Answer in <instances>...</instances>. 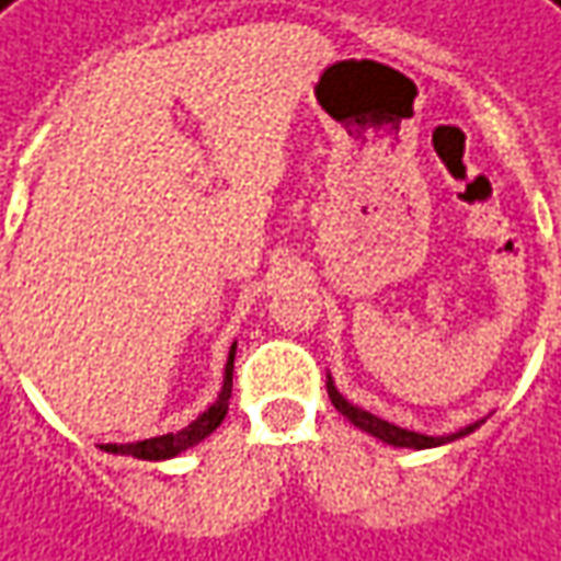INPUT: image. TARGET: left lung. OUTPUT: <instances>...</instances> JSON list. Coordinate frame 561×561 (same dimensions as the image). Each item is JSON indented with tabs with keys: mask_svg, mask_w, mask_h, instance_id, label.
Returning <instances> with one entry per match:
<instances>
[{
	"mask_svg": "<svg viewBox=\"0 0 561 561\" xmlns=\"http://www.w3.org/2000/svg\"><path fill=\"white\" fill-rule=\"evenodd\" d=\"M327 393H330L332 405L345 415L351 424H357L360 431L366 434L378 436L381 443H391V446H400V449H434V446H443V443H451V439H458V436L470 434V431H477L480 424H470L465 431H458V434L451 436H424V434H415V431H405V427H397V424H388V421L376 419V415H369L366 409L360 405L347 403L342 393L335 391V385H332V378L327 381Z\"/></svg>",
	"mask_w": 561,
	"mask_h": 561,
	"instance_id": "8db88e82",
	"label": "left lung"
}]
</instances>
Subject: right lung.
Masks as SVG:
<instances>
[{
    "instance_id": "obj_1",
    "label": "right lung",
    "mask_w": 561,
    "mask_h": 561,
    "mask_svg": "<svg viewBox=\"0 0 561 561\" xmlns=\"http://www.w3.org/2000/svg\"><path fill=\"white\" fill-rule=\"evenodd\" d=\"M231 369H234V345L229 351V363H226V381H222V391L216 397V403L201 412L198 419L192 421L188 427L176 431V434H164V436H152V439H140V443H110V446H100V449L112 451V455H130V458H142V461H164V458H173L180 451L192 449L198 446L204 436H210L222 424L226 412H229V400H231Z\"/></svg>"
}]
</instances>
